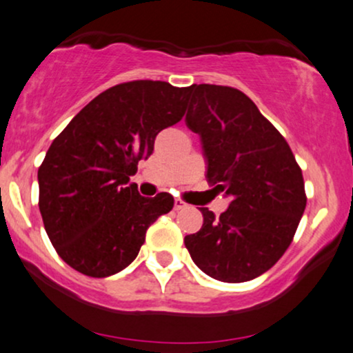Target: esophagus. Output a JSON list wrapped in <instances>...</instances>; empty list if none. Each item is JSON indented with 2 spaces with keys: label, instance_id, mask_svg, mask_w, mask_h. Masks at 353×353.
Listing matches in <instances>:
<instances>
[{
  "label": "esophagus",
  "instance_id": "esophagus-1",
  "mask_svg": "<svg viewBox=\"0 0 353 353\" xmlns=\"http://www.w3.org/2000/svg\"><path fill=\"white\" fill-rule=\"evenodd\" d=\"M187 207H189V205H187L184 200H181V199L174 200V208H176V210H185Z\"/></svg>",
  "mask_w": 353,
  "mask_h": 353
}]
</instances>
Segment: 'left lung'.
I'll return each mask as SVG.
<instances>
[{
	"instance_id": "obj_1",
	"label": "left lung",
	"mask_w": 353,
	"mask_h": 353,
	"mask_svg": "<svg viewBox=\"0 0 353 353\" xmlns=\"http://www.w3.org/2000/svg\"><path fill=\"white\" fill-rule=\"evenodd\" d=\"M185 123L199 133L207 181L230 197L220 216L202 207L184 238L195 265L220 282L256 279L283 256L306 207L300 166L285 138L234 88L192 84Z\"/></svg>"
}]
</instances>
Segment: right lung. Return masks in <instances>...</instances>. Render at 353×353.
<instances>
[{
    "mask_svg": "<svg viewBox=\"0 0 353 353\" xmlns=\"http://www.w3.org/2000/svg\"><path fill=\"white\" fill-rule=\"evenodd\" d=\"M190 88L130 81L83 107L39 168V208L53 248L88 276H109L135 261L146 230L174 207L161 192L141 197L130 176L153 153L156 135L184 117Z\"/></svg>",
    "mask_w": 353,
    "mask_h": 353,
    "instance_id": "right-lung-1",
    "label": "right lung"
}]
</instances>
